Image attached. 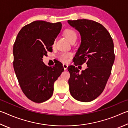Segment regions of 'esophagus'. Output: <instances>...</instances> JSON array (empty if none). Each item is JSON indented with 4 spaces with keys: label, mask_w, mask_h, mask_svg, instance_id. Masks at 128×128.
<instances>
[{
    "label": "esophagus",
    "mask_w": 128,
    "mask_h": 128,
    "mask_svg": "<svg viewBox=\"0 0 128 128\" xmlns=\"http://www.w3.org/2000/svg\"><path fill=\"white\" fill-rule=\"evenodd\" d=\"M62 66H63V67H64V70H66V69H67V68H68V64H63V65H62Z\"/></svg>",
    "instance_id": "1"
}]
</instances>
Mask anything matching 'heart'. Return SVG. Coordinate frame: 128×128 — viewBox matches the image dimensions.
I'll return each mask as SVG.
<instances>
[{
  "mask_svg": "<svg viewBox=\"0 0 128 128\" xmlns=\"http://www.w3.org/2000/svg\"><path fill=\"white\" fill-rule=\"evenodd\" d=\"M64 35L68 39L70 43L73 41H76L77 36L74 30L72 29H66L64 32ZM72 56V54L70 52H62L58 55V59L63 62H67L69 61V58Z\"/></svg>",
  "mask_w": 128,
  "mask_h": 128,
  "instance_id": "heart-1",
  "label": "heart"
}]
</instances>
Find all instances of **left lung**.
Returning <instances> with one entry per match:
<instances>
[{
  "label": "left lung",
  "instance_id": "left-lung-1",
  "mask_svg": "<svg viewBox=\"0 0 128 128\" xmlns=\"http://www.w3.org/2000/svg\"><path fill=\"white\" fill-rule=\"evenodd\" d=\"M81 36V42L74 58L75 66H70L68 84L72 96L88 102L100 95L105 88L114 61L113 40L102 25L94 21L68 20ZM86 62L88 68L81 74L76 66Z\"/></svg>",
  "mask_w": 128,
  "mask_h": 128
}]
</instances>
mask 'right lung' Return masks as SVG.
<instances>
[{"label":"right lung","instance_id":"add662e5","mask_svg":"<svg viewBox=\"0 0 128 128\" xmlns=\"http://www.w3.org/2000/svg\"><path fill=\"white\" fill-rule=\"evenodd\" d=\"M62 23L35 21L24 26L13 48L14 68L21 90L30 100L42 103L52 96L54 82L64 71L58 62L53 67L43 62L62 29Z\"/></svg>","mask_w":128,"mask_h":128}]
</instances>
